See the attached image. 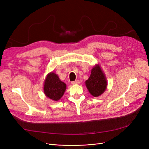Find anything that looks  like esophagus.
Returning <instances> with one entry per match:
<instances>
[{
  "instance_id": "1",
  "label": "esophagus",
  "mask_w": 149,
  "mask_h": 149,
  "mask_svg": "<svg viewBox=\"0 0 149 149\" xmlns=\"http://www.w3.org/2000/svg\"><path fill=\"white\" fill-rule=\"evenodd\" d=\"M71 83L72 84H79L80 83V81L79 80H75V81H72Z\"/></svg>"
}]
</instances>
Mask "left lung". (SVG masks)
<instances>
[{
    "mask_svg": "<svg viewBox=\"0 0 149 149\" xmlns=\"http://www.w3.org/2000/svg\"><path fill=\"white\" fill-rule=\"evenodd\" d=\"M86 85L93 97H98L104 92L107 87V82L99 65H96L92 69L89 78L86 81Z\"/></svg>",
    "mask_w": 149,
    "mask_h": 149,
    "instance_id": "left-lung-1",
    "label": "left lung"
}]
</instances>
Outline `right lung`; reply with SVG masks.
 <instances>
[{
  "instance_id": "right-lung-1",
  "label": "right lung",
  "mask_w": 149,
  "mask_h": 149,
  "mask_svg": "<svg viewBox=\"0 0 149 149\" xmlns=\"http://www.w3.org/2000/svg\"><path fill=\"white\" fill-rule=\"evenodd\" d=\"M66 88V84L61 81L56 74L51 72L46 77L44 84V92L50 99L58 101L63 95Z\"/></svg>"
}]
</instances>
